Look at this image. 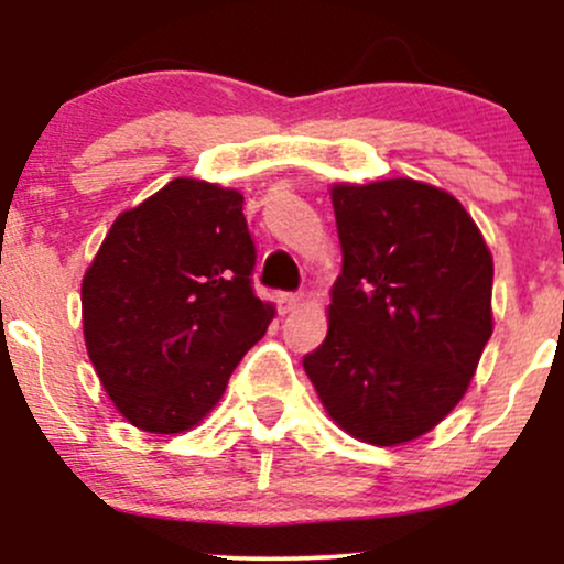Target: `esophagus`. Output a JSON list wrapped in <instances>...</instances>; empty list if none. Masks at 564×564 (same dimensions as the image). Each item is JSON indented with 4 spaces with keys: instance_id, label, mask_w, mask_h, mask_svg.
Wrapping results in <instances>:
<instances>
[{
    "instance_id": "obj_1",
    "label": "esophagus",
    "mask_w": 564,
    "mask_h": 564,
    "mask_svg": "<svg viewBox=\"0 0 564 564\" xmlns=\"http://www.w3.org/2000/svg\"><path fill=\"white\" fill-rule=\"evenodd\" d=\"M278 304H281L283 313H291V310H296L302 304V294H294V291H283V294H278Z\"/></svg>"
}]
</instances>
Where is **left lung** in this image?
<instances>
[{
    "label": "left lung",
    "instance_id": "8db88e82",
    "mask_svg": "<svg viewBox=\"0 0 564 564\" xmlns=\"http://www.w3.org/2000/svg\"><path fill=\"white\" fill-rule=\"evenodd\" d=\"M341 275L304 355L347 435L400 445L458 405L494 334V257L451 193L411 177L332 187Z\"/></svg>",
    "mask_w": 564,
    "mask_h": 564
}]
</instances>
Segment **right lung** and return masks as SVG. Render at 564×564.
Returning <instances> with one entry per match:
<instances>
[{
	"label": "right lung",
	"instance_id": "1",
	"mask_svg": "<svg viewBox=\"0 0 564 564\" xmlns=\"http://www.w3.org/2000/svg\"><path fill=\"white\" fill-rule=\"evenodd\" d=\"M243 196L177 177L121 212L82 281L84 341L100 384L142 432L193 430L275 307L251 289Z\"/></svg>",
	"mask_w": 564,
	"mask_h": 564
}]
</instances>
